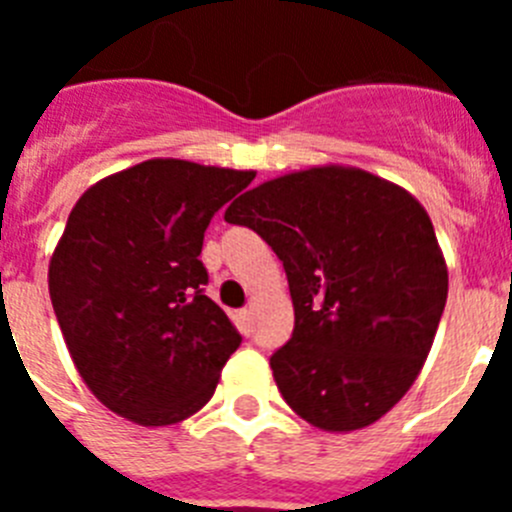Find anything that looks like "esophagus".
<instances>
[{"label": "esophagus", "mask_w": 512, "mask_h": 512, "mask_svg": "<svg viewBox=\"0 0 512 512\" xmlns=\"http://www.w3.org/2000/svg\"><path fill=\"white\" fill-rule=\"evenodd\" d=\"M238 328H241L243 336H248L253 330V315L248 307H243V310H238Z\"/></svg>", "instance_id": "1"}]
</instances>
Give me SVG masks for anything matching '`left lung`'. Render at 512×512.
I'll return each instance as SVG.
<instances>
[{
	"instance_id": "obj_1",
	"label": "left lung",
	"mask_w": 512,
	"mask_h": 512,
	"mask_svg": "<svg viewBox=\"0 0 512 512\" xmlns=\"http://www.w3.org/2000/svg\"><path fill=\"white\" fill-rule=\"evenodd\" d=\"M225 220L287 271L292 338L269 364L287 405L323 431H359L413 387L449 295L431 217L413 194L346 166L241 194Z\"/></svg>"
}]
</instances>
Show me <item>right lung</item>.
Here are the masks:
<instances>
[{
  "instance_id": "add662e5",
  "label": "right lung",
  "mask_w": 512,
  "mask_h": 512,
  "mask_svg": "<svg viewBox=\"0 0 512 512\" xmlns=\"http://www.w3.org/2000/svg\"><path fill=\"white\" fill-rule=\"evenodd\" d=\"M253 171L151 158L81 194L48 269L69 354L104 408L171 425L205 405L241 346L205 295V230Z\"/></svg>"
}]
</instances>
